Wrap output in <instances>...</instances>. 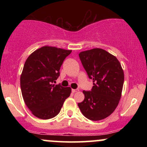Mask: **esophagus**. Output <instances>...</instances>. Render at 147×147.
Returning a JSON list of instances; mask_svg holds the SVG:
<instances>
[{
  "instance_id": "obj_1",
  "label": "esophagus",
  "mask_w": 147,
  "mask_h": 147,
  "mask_svg": "<svg viewBox=\"0 0 147 147\" xmlns=\"http://www.w3.org/2000/svg\"><path fill=\"white\" fill-rule=\"evenodd\" d=\"M79 91V89H72V92H77Z\"/></svg>"
}]
</instances>
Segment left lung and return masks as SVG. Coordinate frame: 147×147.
<instances>
[{
    "instance_id": "8db88e82",
    "label": "left lung",
    "mask_w": 147,
    "mask_h": 147,
    "mask_svg": "<svg viewBox=\"0 0 147 147\" xmlns=\"http://www.w3.org/2000/svg\"><path fill=\"white\" fill-rule=\"evenodd\" d=\"M79 59L93 86L84 90V101L78 106L88 119L98 121L109 117L115 110L121 98L124 72L115 57L100 48L79 54Z\"/></svg>"
}]
</instances>
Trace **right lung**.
I'll list each match as a JSON object with an SVG mask.
<instances>
[{
    "instance_id": "obj_1",
    "label": "right lung",
    "mask_w": 147,
    "mask_h": 147,
    "mask_svg": "<svg viewBox=\"0 0 147 147\" xmlns=\"http://www.w3.org/2000/svg\"><path fill=\"white\" fill-rule=\"evenodd\" d=\"M72 50L44 46L30 55L21 76V88L24 102L36 117L48 119L59 113L71 88L58 84L60 68Z\"/></svg>"
}]
</instances>
